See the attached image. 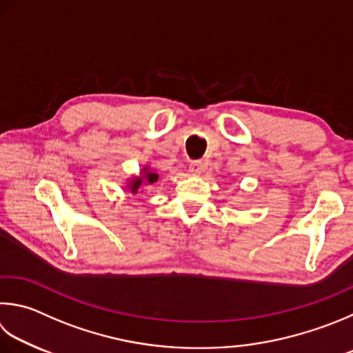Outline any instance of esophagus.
<instances>
[{
  "instance_id": "obj_1",
  "label": "esophagus",
  "mask_w": 353,
  "mask_h": 353,
  "mask_svg": "<svg viewBox=\"0 0 353 353\" xmlns=\"http://www.w3.org/2000/svg\"><path fill=\"white\" fill-rule=\"evenodd\" d=\"M205 170V165L201 160H193V162L190 163V172H193V174H201V172Z\"/></svg>"
}]
</instances>
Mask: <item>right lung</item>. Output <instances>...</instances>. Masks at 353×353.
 Returning <instances> with one entry per match:
<instances>
[{
  "mask_svg": "<svg viewBox=\"0 0 353 353\" xmlns=\"http://www.w3.org/2000/svg\"><path fill=\"white\" fill-rule=\"evenodd\" d=\"M157 179H159V174H156L154 171H150L148 166H145V168H143V176L134 177L132 181L130 182V185H128V188L131 190V193L137 194V191L140 190V187H142V185L154 183V182H157Z\"/></svg>",
  "mask_w": 353,
  "mask_h": 353,
  "instance_id": "add662e5",
  "label": "right lung"
}]
</instances>
